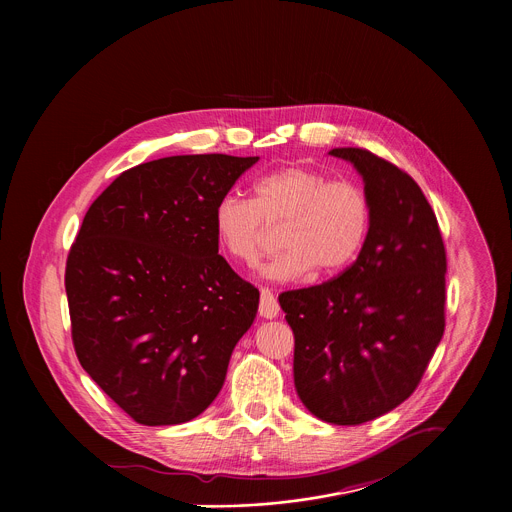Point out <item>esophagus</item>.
I'll return each instance as SVG.
<instances>
[{"label": "esophagus", "instance_id": "obj_1", "mask_svg": "<svg viewBox=\"0 0 512 512\" xmlns=\"http://www.w3.org/2000/svg\"><path fill=\"white\" fill-rule=\"evenodd\" d=\"M260 315L266 317V319H274L280 315V305H278V299L274 297V293L270 292L268 288H264L260 292V307H258Z\"/></svg>", "mask_w": 512, "mask_h": 512}]
</instances>
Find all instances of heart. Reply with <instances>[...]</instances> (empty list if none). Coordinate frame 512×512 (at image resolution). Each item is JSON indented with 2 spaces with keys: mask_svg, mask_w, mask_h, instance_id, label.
Listing matches in <instances>:
<instances>
[{
  "mask_svg": "<svg viewBox=\"0 0 512 512\" xmlns=\"http://www.w3.org/2000/svg\"><path fill=\"white\" fill-rule=\"evenodd\" d=\"M370 219V199L357 181L290 165L260 177L252 199L222 197L213 226L222 252L252 266L268 246L270 226L282 224L286 248L264 266V276L290 282L313 268L323 276L349 268L365 246Z\"/></svg>",
  "mask_w": 512,
  "mask_h": 512,
  "instance_id": "heart-1",
  "label": "heart"
}]
</instances>
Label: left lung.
I'll use <instances>...</instances> for the list:
<instances>
[{
    "mask_svg": "<svg viewBox=\"0 0 512 512\" xmlns=\"http://www.w3.org/2000/svg\"><path fill=\"white\" fill-rule=\"evenodd\" d=\"M372 207L359 258L337 278L280 295L295 339L293 382L323 422L357 426L402 404L445 329V246L418 183L363 147H335Z\"/></svg>",
    "mask_w": 512,
    "mask_h": 512,
    "instance_id": "obj_1",
    "label": "left lung"
}]
</instances>
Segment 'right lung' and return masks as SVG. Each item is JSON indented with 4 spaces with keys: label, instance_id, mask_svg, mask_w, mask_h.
Instances as JSON below:
<instances>
[{
    "label": "right lung",
    "instance_id": "right-lung-1",
    "mask_svg": "<svg viewBox=\"0 0 512 512\" xmlns=\"http://www.w3.org/2000/svg\"><path fill=\"white\" fill-rule=\"evenodd\" d=\"M258 157L173 155L120 173L86 211L65 270L74 351L138 424L205 412L258 311L219 254L213 213Z\"/></svg>",
    "mask_w": 512,
    "mask_h": 512
}]
</instances>
